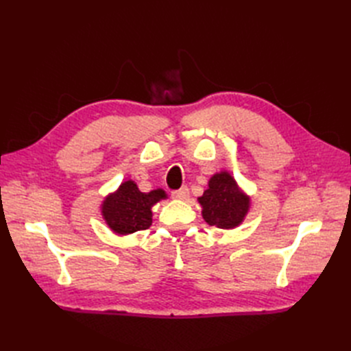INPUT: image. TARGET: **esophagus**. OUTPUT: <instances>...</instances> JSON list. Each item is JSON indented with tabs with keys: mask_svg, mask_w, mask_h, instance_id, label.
Masks as SVG:
<instances>
[{
	"mask_svg": "<svg viewBox=\"0 0 351 351\" xmlns=\"http://www.w3.org/2000/svg\"><path fill=\"white\" fill-rule=\"evenodd\" d=\"M174 199H180V200H186L189 197V187L187 186H183L182 189L178 190H174V192L171 193Z\"/></svg>",
	"mask_w": 351,
	"mask_h": 351,
	"instance_id": "1",
	"label": "esophagus"
}]
</instances>
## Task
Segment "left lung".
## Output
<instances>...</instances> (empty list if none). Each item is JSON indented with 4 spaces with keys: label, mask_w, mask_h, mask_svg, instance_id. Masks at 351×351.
<instances>
[{
    "label": "left lung",
    "mask_w": 351,
    "mask_h": 351,
    "mask_svg": "<svg viewBox=\"0 0 351 351\" xmlns=\"http://www.w3.org/2000/svg\"><path fill=\"white\" fill-rule=\"evenodd\" d=\"M199 204L209 226L234 228L246 217L250 199L240 192L234 178L221 171L209 180V187L199 197Z\"/></svg>",
    "instance_id": "left-lung-1"
}]
</instances>
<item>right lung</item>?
Here are the masks:
<instances>
[{"mask_svg":"<svg viewBox=\"0 0 351 351\" xmlns=\"http://www.w3.org/2000/svg\"><path fill=\"white\" fill-rule=\"evenodd\" d=\"M165 197L167 195L161 189L142 193L136 183L129 180L104 200L102 215L108 227L117 234H132L152 226L151 208Z\"/></svg>","mask_w":351,"mask_h":351,"instance_id":"add662e5","label":"right lung"}]
</instances>
